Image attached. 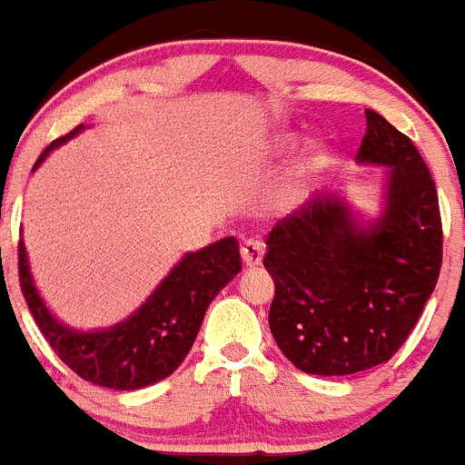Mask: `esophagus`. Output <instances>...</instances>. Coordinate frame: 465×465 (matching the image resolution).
I'll list each match as a JSON object with an SVG mask.
<instances>
[{"mask_svg":"<svg viewBox=\"0 0 465 465\" xmlns=\"http://www.w3.org/2000/svg\"><path fill=\"white\" fill-rule=\"evenodd\" d=\"M263 252H266V245H263L262 241H257V238H252V241H245L241 247L242 262H245V266H250V268L262 266Z\"/></svg>","mask_w":465,"mask_h":465,"instance_id":"1","label":"esophagus"}]
</instances>
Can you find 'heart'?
<instances>
[{
  "mask_svg": "<svg viewBox=\"0 0 465 465\" xmlns=\"http://www.w3.org/2000/svg\"><path fill=\"white\" fill-rule=\"evenodd\" d=\"M289 142H292V137H282L280 144L286 146ZM323 158H325V146L321 144V142H310V144L305 146V151H302L293 173L286 179V183L282 185V197L284 199L301 197L307 188V181H310L312 176L319 172L321 164H323Z\"/></svg>",
  "mask_w": 465,
  "mask_h": 465,
  "instance_id": "heart-1",
  "label": "heart"
}]
</instances>
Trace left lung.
I'll return each mask as SVG.
<instances>
[{
    "mask_svg": "<svg viewBox=\"0 0 465 465\" xmlns=\"http://www.w3.org/2000/svg\"><path fill=\"white\" fill-rule=\"evenodd\" d=\"M355 163L383 167L381 208L316 194L272 227L263 266L275 282L271 332L305 374L349 376L383 364L436 289L442 227L436 185L413 142L367 110Z\"/></svg>",
    "mask_w": 465,
    "mask_h": 465,
    "instance_id": "obj_1",
    "label": "left lung"
}]
</instances>
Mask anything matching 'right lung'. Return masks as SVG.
I'll list each match as a JSON object with an SVG mask.
<instances>
[{
    "mask_svg": "<svg viewBox=\"0 0 465 465\" xmlns=\"http://www.w3.org/2000/svg\"><path fill=\"white\" fill-rule=\"evenodd\" d=\"M84 125H77L62 140L52 142L34 164L77 137ZM20 286L29 312L54 353L84 381L112 390H142L167 379L179 370L203 314L213 298L241 272V250L233 236L223 238L199 252H185L130 316L98 331H77L56 319L34 284L25 241L17 245Z\"/></svg>",
    "mask_w": 465,
    "mask_h": 465,
    "instance_id": "obj_1",
    "label": "right lung"
}]
</instances>
